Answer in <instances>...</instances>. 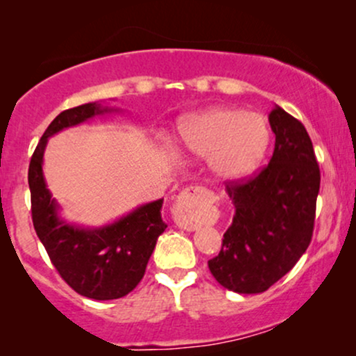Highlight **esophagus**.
I'll list each match as a JSON object with an SVG mask.
<instances>
[{"instance_id": "34e87169", "label": "esophagus", "mask_w": 356, "mask_h": 356, "mask_svg": "<svg viewBox=\"0 0 356 356\" xmlns=\"http://www.w3.org/2000/svg\"><path fill=\"white\" fill-rule=\"evenodd\" d=\"M211 204V194L202 187H187L175 195L172 214L175 224L186 231H195L201 226L197 216Z\"/></svg>"}]
</instances>
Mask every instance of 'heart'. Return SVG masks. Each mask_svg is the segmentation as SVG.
<instances>
[{
    "label": "heart",
    "mask_w": 356,
    "mask_h": 356,
    "mask_svg": "<svg viewBox=\"0 0 356 356\" xmlns=\"http://www.w3.org/2000/svg\"><path fill=\"white\" fill-rule=\"evenodd\" d=\"M271 129L261 113L236 107H211L182 118L175 147L184 157L207 159L218 181L251 175L266 157Z\"/></svg>",
    "instance_id": "heart-1"
}]
</instances>
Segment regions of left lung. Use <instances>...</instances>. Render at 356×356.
Masks as SVG:
<instances>
[{
  "mask_svg": "<svg viewBox=\"0 0 356 356\" xmlns=\"http://www.w3.org/2000/svg\"><path fill=\"white\" fill-rule=\"evenodd\" d=\"M275 152L248 181L226 182L236 207L219 254L209 261L216 281L239 295L266 291L312 243L320 167L305 125L281 107L269 113Z\"/></svg>",
  "mask_w": 356,
  "mask_h": 356,
  "instance_id": "obj_1",
  "label": "left lung"
}]
</instances>
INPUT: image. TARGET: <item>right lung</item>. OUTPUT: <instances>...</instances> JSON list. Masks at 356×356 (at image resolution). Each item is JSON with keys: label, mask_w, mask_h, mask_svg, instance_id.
I'll use <instances>...</instances> for the list:
<instances>
[{"label": "right lung", "mask_w": 356, "mask_h": 356, "mask_svg": "<svg viewBox=\"0 0 356 356\" xmlns=\"http://www.w3.org/2000/svg\"><path fill=\"white\" fill-rule=\"evenodd\" d=\"M110 112L118 110L99 102L61 112L44 130L28 169L33 226L53 266L79 295L99 301L129 295L140 283L159 236L167 227L161 216L164 199L138 206L100 227L67 222L44 182L43 154L51 136Z\"/></svg>", "instance_id": "add662e5"}]
</instances>
